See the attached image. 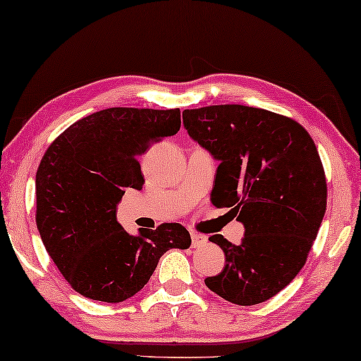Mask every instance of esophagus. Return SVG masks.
Listing matches in <instances>:
<instances>
[{"instance_id":"1","label":"esophagus","mask_w":361,"mask_h":361,"mask_svg":"<svg viewBox=\"0 0 361 361\" xmlns=\"http://www.w3.org/2000/svg\"><path fill=\"white\" fill-rule=\"evenodd\" d=\"M205 243H207V236H205V234L191 233V244H192V247H201V245H204Z\"/></svg>"}]
</instances>
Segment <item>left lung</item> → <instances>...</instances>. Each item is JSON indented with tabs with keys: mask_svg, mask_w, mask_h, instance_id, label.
Wrapping results in <instances>:
<instances>
[{
	"mask_svg": "<svg viewBox=\"0 0 361 361\" xmlns=\"http://www.w3.org/2000/svg\"><path fill=\"white\" fill-rule=\"evenodd\" d=\"M183 123L220 160L212 204L245 228L238 245L209 238L226 263L205 286L231 304H262L302 270L322 226L328 186L317 146L299 122L259 107L186 109Z\"/></svg>",
	"mask_w": 361,
	"mask_h": 361,
	"instance_id": "1",
	"label": "left lung"
}]
</instances>
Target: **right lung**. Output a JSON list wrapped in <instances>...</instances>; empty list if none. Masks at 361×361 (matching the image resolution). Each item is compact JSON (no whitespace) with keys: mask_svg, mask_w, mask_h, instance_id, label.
<instances>
[{"mask_svg":"<svg viewBox=\"0 0 361 361\" xmlns=\"http://www.w3.org/2000/svg\"><path fill=\"white\" fill-rule=\"evenodd\" d=\"M180 109L111 107L80 118L51 142L37 170V228L73 290L123 302L145 288L169 249H188L180 223L131 236L117 221L127 188L141 190L138 156L176 135Z\"/></svg>","mask_w":361,"mask_h":361,"instance_id":"right-lung-1","label":"right lung"}]
</instances>
